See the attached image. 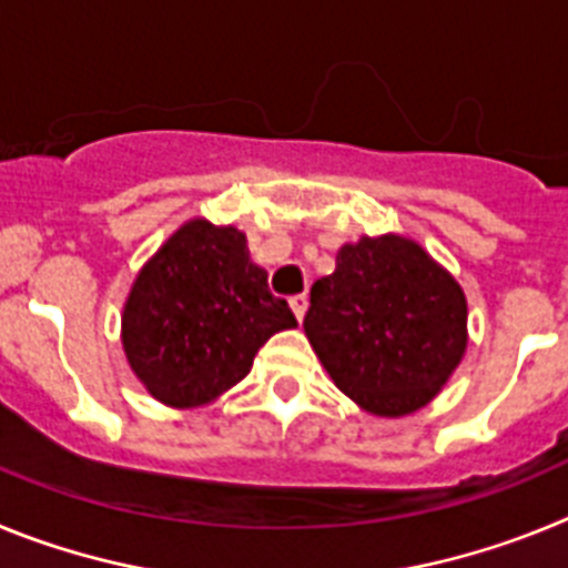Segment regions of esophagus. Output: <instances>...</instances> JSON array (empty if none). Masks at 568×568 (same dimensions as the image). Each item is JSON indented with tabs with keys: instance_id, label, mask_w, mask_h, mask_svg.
Here are the masks:
<instances>
[{
	"instance_id": "obj_1",
	"label": "esophagus",
	"mask_w": 568,
	"mask_h": 568,
	"mask_svg": "<svg viewBox=\"0 0 568 568\" xmlns=\"http://www.w3.org/2000/svg\"><path fill=\"white\" fill-rule=\"evenodd\" d=\"M290 307H293V313H295V318H304V313H307V295L301 293V295H293V298H290Z\"/></svg>"
}]
</instances>
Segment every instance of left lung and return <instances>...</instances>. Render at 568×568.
Returning <instances> with one entry per match:
<instances>
[{"instance_id": "obj_1", "label": "left lung", "mask_w": 568, "mask_h": 568, "mask_svg": "<svg viewBox=\"0 0 568 568\" xmlns=\"http://www.w3.org/2000/svg\"><path fill=\"white\" fill-rule=\"evenodd\" d=\"M466 295L418 241L361 235L310 290L304 333L346 398L378 418L418 413L464 361Z\"/></svg>"}]
</instances>
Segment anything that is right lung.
<instances>
[{"label":"right lung","mask_w":568,"mask_h":568,"mask_svg":"<svg viewBox=\"0 0 568 568\" xmlns=\"http://www.w3.org/2000/svg\"><path fill=\"white\" fill-rule=\"evenodd\" d=\"M293 327L287 301L250 258L247 235L190 219L135 273L122 346L155 400L195 409L239 384L270 335Z\"/></svg>","instance_id":"right-lung-1"}]
</instances>
